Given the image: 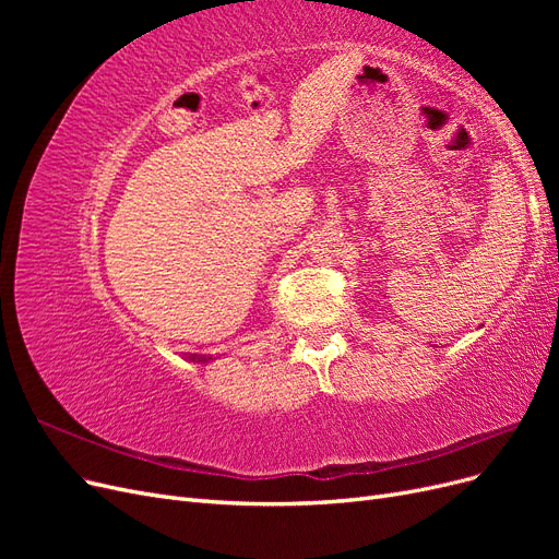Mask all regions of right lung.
<instances>
[{"label":"right lung","instance_id":"1","mask_svg":"<svg viewBox=\"0 0 559 559\" xmlns=\"http://www.w3.org/2000/svg\"><path fill=\"white\" fill-rule=\"evenodd\" d=\"M186 359L195 361V364H210L212 357H207V354H189V357H186Z\"/></svg>","mask_w":559,"mask_h":559}]
</instances>
